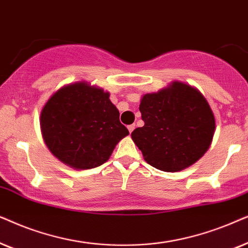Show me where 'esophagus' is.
<instances>
[{"label":"esophagus","instance_id":"obj_1","mask_svg":"<svg viewBox=\"0 0 248 248\" xmlns=\"http://www.w3.org/2000/svg\"><path fill=\"white\" fill-rule=\"evenodd\" d=\"M134 129H135V124H129V126H128V130H129V133H131Z\"/></svg>","mask_w":248,"mask_h":248}]
</instances>
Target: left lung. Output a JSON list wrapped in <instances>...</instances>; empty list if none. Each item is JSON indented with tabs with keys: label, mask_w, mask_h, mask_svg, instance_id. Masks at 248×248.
Segmentation results:
<instances>
[{
	"label": "left lung",
	"mask_w": 248,
	"mask_h": 248,
	"mask_svg": "<svg viewBox=\"0 0 248 248\" xmlns=\"http://www.w3.org/2000/svg\"><path fill=\"white\" fill-rule=\"evenodd\" d=\"M144 126L131 138L152 167L178 172L193 166L209 150L216 119L203 94L185 82L173 80L162 90L141 96Z\"/></svg>",
	"instance_id": "8db88e82"
}]
</instances>
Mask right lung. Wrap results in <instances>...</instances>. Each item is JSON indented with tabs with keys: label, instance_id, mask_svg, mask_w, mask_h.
I'll list each match as a JSON object with an SVG mask.
<instances>
[{
	"label": "right lung",
	"instance_id": "add662e5",
	"mask_svg": "<svg viewBox=\"0 0 248 248\" xmlns=\"http://www.w3.org/2000/svg\"><path fill=\"white\" fill-rule=\"evenodd\" d=\"M110 93L87 81L59 88L41 112L46 146L60 162L76 170L107 162L115 145L129 135L119 120Z\"/></svg>",
	"mask_w": 248,
	"mask_h": 248
}]
</instances>
